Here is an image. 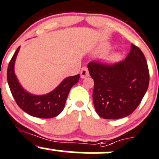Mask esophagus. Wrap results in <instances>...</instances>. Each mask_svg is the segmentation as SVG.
Masks as SVG:
<instances>
[{"label":"esophagus","mask_w":159,"mask_h":159,"mask_svg":"<svg viewBox=\"0 0 159 159\" xmlns=\"http://www.w3.org/2000/svg\"><path fill=\"white\" fill-rule=\"evenodd\" d=\"M81 78H84L86 77H88L89 75V70H88V68L86 67H83L81 70Z\"/></svg>","instance_id":"34e87169"}]
</instances>
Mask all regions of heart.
Returning <instances> with one entry per match:
<instances>
[{
  "label": "heart",
  "instance_id": "obj_1",
  "mask_svg": "<svg viewBox=\"0 0 159 159\" xmlns=\"http://www.w3.org/2000/svg\"><path fill=\"white\" fill-rule=\"evenodd\" d=\"M110 49L111 46L109 44H102L96 49V53L103 54V53H106V52L109 51ZM120 54L119 53H116L105 58V62L107 63V64H114V63L118 62L120 61Z\"/></svg>",
  "mask_w": 159,
  "mask_h": 159
}]
</instances>
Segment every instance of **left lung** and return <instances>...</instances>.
Segmentation results:
<instances>
[{
  "instance_id": "1",
  "label": "left lung",
  "mask_w": 159,
  "mask_h": 159,
  "mask_svg": "<svg viewBox=\"0 0 159 159\" xmlns=\"http://www.w3.org/2000/svg\"><path fill=\"white\" fill-rule=\"evenodd\" d=\"M88 69L95 83L94 106L102 118L116 120L131 114L148 88L147 61L141 50L133 44L124 61L111 66L91 62Z\"/></svg>"
}]
</instances>
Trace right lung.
<instances>
[{
	"label": "right lung",
	"instance_id": "add662e5",
	"mask_svg": "<svg viewBox=\"0 0 159 159\" xmlns=\"http://www.w3.org/2000/svg\"><path fill=\"white\" fill-rule=\"evenodd\" d=\"M20 47L14 53L8 64L7 83L18 106L32 116L38 118H53L64 109L70 89L78 81L80 75L64 78L53 91L44 95H33L25 90L15 73V60Z\"/></svg>",
	"mask_w": 159,
	"mask_h": 159
}]
</instances>
